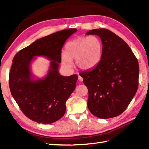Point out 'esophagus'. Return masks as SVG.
Listing matches in <instances>:
<instances>
[{"label":"esophagus","mask_w":149,"mask_h":149,"mask_svg":"<svg viewBox=\"0 0 149 149\" xmlns=\"http://www.w3.org/2000/svg\"><path fill=\"white\" fill-rule=\"evenodd\" d=\"M78 79L79 80V81H81V82H82L83 81V78L81 76H80V75H79V77H78Z\"/></svg>","instance_id":"1"}]
</instances>
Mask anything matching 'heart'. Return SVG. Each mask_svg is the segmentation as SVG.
<instances>
[{
    "instance_id": "1",
    "label": "heart",
    "mask_w": 149,
    "mask_h": 149,
    "mask_svg": "<svg viewBox=\"0 0 149 149\" xmlns=\"http://www.w3.org/2000/svg\"><path fill=\"white\" fill-rule=\"evenodd\" d=\"M102 55V43L95 36H81L70 41L65 45V52L61 54L63 65L66 68L75 65L83 70H90L99 64Z\"/></svg>"
}]
</instances>
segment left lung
Listing matches in <instances>:
<instances>
[{
	"instance_id": "8db88e82",
	"label": "left lung",
	"mask_w": 149,
	"mask_h": 149,
	"mask_svg": "<svg viewBox=\"0 0 149 149\" xmlns=\"http://www.w3.org/2000/svg\"><path fill=\"white\" fill-rule=\"evenodd\" d=\"M86 34L99 36L102 43L99 64L79 74L88 88V107L98 118H113L124 111L136 93L138 60L127 43L112 31L96 29Z\"/></svg>"
}]
</instances>
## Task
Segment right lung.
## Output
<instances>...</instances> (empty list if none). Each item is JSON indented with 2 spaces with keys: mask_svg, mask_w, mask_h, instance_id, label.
Here are the masks:
<instances>
[{
  "mask_svg": "<svg viewBox=\"0 0 149 149\" xmlns=\"http://www.w3.org/2000/svg\"><path fill=\"white\" fill-rule=\"evenodd\" d=\"M77 29H67L41 38L20 50L13 59L9 84L13 97L27 118L43 124L58 121L65 115V103L74 91L78 76H62L59 73L61 49ZM36 56L51 61L43 78H35L30 71Z\"/></svg>",
  "mask_w": 149,
  "mask_h": 149,
  "instance_id": "add662e5",
  "label": "right lung"
}]
</instances>
